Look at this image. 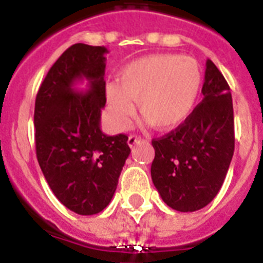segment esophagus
<instances>
[{"instance_id":"1","label":"esophagus","mask_w":263,"mask_h":263,"mask_svg":"<svg viewBox=\"0 0 263 263\" xmlns=\"http://www.w3.org/2000/svg\"><path fill=\"white\" fill-rule=\"evenodd\" d=\"M139 140H142V138H140L139 135H129L128 136V146H129V147H134Z\"/></svg>"}]
</instances>
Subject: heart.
<instances>
[{
    "mask_svg": "<svg viewBox=\"0 0 263 263\" xmlns=\"http://www.w3.org/2000/svg\"><path fill=\"white\" fill-rule=\"evenodd\" d=\"M106 87L107 110L117 128H125L134 102L148 124L169 129L183 124L195 109L202 88V68L192 57L150 54L125 64Z\"/></svg>",
    "mask_w": 263,
    "mask_h": 263,
    "instance_id": "1",
    "label": "heart"
}]
</instances>
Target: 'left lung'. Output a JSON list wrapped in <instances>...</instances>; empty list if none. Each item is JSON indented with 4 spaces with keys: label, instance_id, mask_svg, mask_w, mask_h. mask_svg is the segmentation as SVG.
<instances>
[{
    "label": "left lung",
    "instance_id": "left-lung-1",
    "mask_svg": "<svg viewBox=\"0 0 263 263\" xmlns=\"http://www.w3.org/2000/svg\"><path fill=\"white\" fill-rule=\"evenodd\" d=\"M203 99L175 131L152 142V179L169 208L195 212L214 199L235 150L231 90L212 60L206 61Z\"/></svg>",
    "mask_w": 263,
    "mask_h": 263
}]
</instances>
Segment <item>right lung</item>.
Wrapping results in <instances>:
<instances>
[{"label":"right lung","mask_w":263,"mask_h":263,"mask_svg":"<svg viewBox=\"0 0 263 263\" xmlns=\"http://www.w3.org/2000/svg\"><path fill=\"white\" fill-rule=\"evenodd\" d=\"M103 46L76 43L49 69L35 99L36 158L57 199L80 216L102 212L115 195L131 153L128 136L101 131L105 95ZM88 80V90L74 86Z\"/></svg>","instance_id":"right-lung-1"}]
</instances>
